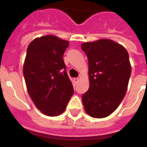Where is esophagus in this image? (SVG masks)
Returning <instances> with one entry per match:
<instances>
[{"label": "esophagus", "instance_id": "obj_1", "mask_svg": "<svg viewBox=\"0 0 147 147\" xmlns=\"http://www.w3.org/2000/svg\"><path fill=\"white\" fill-rule=\"evenodd\" d=\"M79 80H80V79H79V78H75L73 81H74V83H77L78 82H79Z\"/></svg>", "mask_w": 147, "mask_h": 147}]
</instances>
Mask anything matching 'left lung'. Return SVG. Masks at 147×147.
I'll use <instances>...</instances> for the list:
<instances>
[{"instance_id":"1","label":"left lung","mask_w":147,"mask_h":147,"mask_svg":"<svg viewBox=\"0 0 147 147\" xmlns=\"http://www.w3.org/2000/svg\"><path fill=\"white\" fill-rule=\"evenodd\" d=\"M81 48L89 64L90 87L82 96L85 111L94 118L108 117L126 94L131 71L129 55L109 39L85 42Z\"/></svg>"}]
</instances>
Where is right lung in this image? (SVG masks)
Here are the masks:
<instances>
[{
	"label": "right lung",
	"mask_w": 147,
	"mask_h": 147,
	"mask_svg": "<svg viewBox=\"0 0 147 147\" xmlns=\"http://www.w3.org/2000/svg\"><path fill=\"white\" fill-rule=\"evenodd\" d=\"M69 43L53 35L30 43L24 65L27 91L36 107L54 117L61 114L74 94L63 55Z\"/></svg>",
	"instance_id": "right-lung-1"
}]
</instances>
